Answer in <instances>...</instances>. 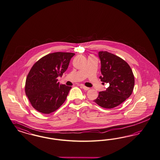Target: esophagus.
I'll use <instances>...</instances> for the list:
<instances>
[{
    "label": "esophagus",
    "instance_id": "34e87169",
    "mask_svg": "<svg viewBox=\"0 0 160 160\" xmlns=\"http://www.w3.org/2000/svg\"><path fill=\"white\" fill-rule=\"evenodd\" d=\"M82 86V88L84 89V90H89L90 89V88H88V87H86L85 86Z\"/></svg>",
    "mask_w": 160,
    "mask_h": 160
}]
</instances>
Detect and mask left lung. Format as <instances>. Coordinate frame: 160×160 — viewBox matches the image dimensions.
<instances>
[{
  "label": "left lung",
  "mask_w": 160,
  "mask_h": 160,
  "mask_svg": "<svg viewBox=\"0 0 160 160\" xmlns=\"http://www.w3.org/2000/svg\"><path fill=\"white\" fill-rule=\"evenodd\" d=\"M102 76L104 83H109L105 91L100 92L94 102L102 108L112 109L121 105L132 93L135 79L127 62L119 57L107 51L99 52Z\"/></svg>",
  "instance_id": "left-lung-1"
}]
</instances>
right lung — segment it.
Segmentation results:
<instances>
[{
	"label": "right lung",
	"mask_w": 160,
	"mask_h": 160,
	"mask_svg": "<svg viewBox=\"0 0 160 160\" xmlns=\"http://www.w3.org/2000/svg\"><path fill=\"white\" fill-rule=\"evenodd\" d=\"M74 55L72 52L51 53L33 64L26 79L25 91L35 109L50 114L66 101L72 87L60 84L57 77L66 71Z\"/></svg>",
	"instance_id": "right-lung-1"
}]
</instances>
